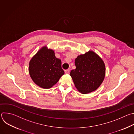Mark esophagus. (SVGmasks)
<instances>
[{
	"label": "esophagus",
	"mask_w": 134,
	"mask_h": 134,
	"mask_svg": "<svg viewBox=\"0 0 134 134\" xmlns=\"http://www.w3.org/2000/svg\"><path fill=\"white\" fill-rule=\"evenodd\" d=\"M70 72V69H66L65 70V72L66 74H69Z\"/></svg>",
	"instance_id": "obj_1"
}]
</instances>
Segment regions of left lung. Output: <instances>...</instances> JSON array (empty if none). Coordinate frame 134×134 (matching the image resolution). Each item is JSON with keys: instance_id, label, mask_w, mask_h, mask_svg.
<instances>
[{"instance_id": "1", "label": "left lung", "mask_w": 134, "mask_h": 134, "mask_svg": "<svg viewBox=\"0 0 134 134\" xmlns=\"http://www.w3.org/2000/svg\"><path fill=\"white\" fill-rule=\"evenodd\" d=\"M76 69L70 75L77 90L82 94L96 91L103 82L105 65L102 58L93 51L78 55L75 59Z\"/></svg>"}]
</instances>
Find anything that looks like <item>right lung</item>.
<instances>
[{
    "mask_svg": "<svg viewBox=\"0 0 134 134\" xmlns=\"http://www.w3.org/2000/svg\"><path fill=\"white\" fill-rule=\"evenodd\" d=\"M28 70L34 83L44 89L52 88L65 74L61 60L47 46L42 47L31 58Z\"/></svg>",
    "mask_w": 134,
    "mask_h": 134,
    "instance_id": "obj_1",
    "label": "right lung"
}]
</instances>
